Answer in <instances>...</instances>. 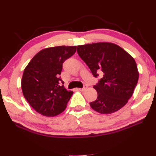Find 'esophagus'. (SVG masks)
I'll return each instance as SVG.
<instances>
[{"mask_svg":"<svg viewBox=\"0 0 156 156\" xmlns=\"http://www.w3.org/2000/svg\"><path fill=\"white\" fill-rule=\"evenodd\" d=\"M87 88H88L87 85H84L83 88H79L78 90H80V91H83V90H85L87 89Z\"/></svg>","mask_w":156,"mask_h":156,"instance_id":"obj_1","label":"esophagus"}]
</instances>
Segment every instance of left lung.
Masks as SVG:
<instances>
[{
  "label": "left lung",
  "instance_id": "1",
  "mask_svg": "<svg viewBox=\"0 0 156 156\" xmlns=\"http://www.w3.org/2000/svg\"><path fill=\"white\" fill-rule=\"evenodd\" d=\"M77 52L95 78L103 77L93 88L97 100L90 103L101 114H111L127 103L136 86L139 73L132 56L112 43L100 42L78 46Z\"/></svg>",
  "mask_w": 156,
  "mask_h": 156
}]
</instances>
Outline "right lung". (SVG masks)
<instances>
[{
    "mask_svg": "<svg viewBox=\"0 0 156 156\" xmlns=\"http://www.w3.org/2000/svg\"><path fill=\"white\" fill-rule=\"evenodd\" d=\"M76 51V46L48 48L39 52L24 69L22 90L30 106L46 117L63 112L73 95L61 78L63 63Z\"/></svg>",
    "mask_w": 156,
    "mask_h": 156,
    "instance_id": "1",
    "label": "right lung"
}]
</instances>
